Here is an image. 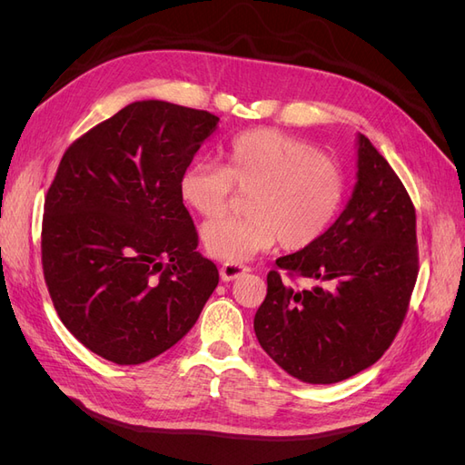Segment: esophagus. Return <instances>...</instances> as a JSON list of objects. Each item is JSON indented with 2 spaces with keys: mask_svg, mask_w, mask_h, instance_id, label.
<instances>
[{
  "mask_svg": "<svg viewBox=\"0 0 465 465\" xmlns=\"http://www.w3.org/2000/svg\"><path fill=\"white\" fill-rule=\"evenodd\" d=\"M248 272H250L248 267L241 265V263H223L221 265V279L223 281H234V279L242 277Z\"/></svg>",
  "mask_w": 465,
  "mask_h": 465,
  "instance_id": "1",
  "label": "esophagus"
}]
</instances>
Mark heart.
Listing matches in <instances>:
<instances>
[{
  "instance_id": "1",
  "label": "heart",
  "mask_w": 465,
  "mask_h": 465,
  "mask_svg": "<svg viewBox=\"0 0 465 465\" xmlns=\"http://www.w3.org/2000/svg\"><path fill=\"white\" fill-rule=\"evenodd\" d=\"M180 198L195 213L215 217L232 190L250 193L244 219L219 217L202 227L211 256L248 262L281 242L297 252L328 232L345 200L343 168L304 139L277 130H254L232 139L224 164L200 159L180 176Z\"/></svg>"
}]
</instances>
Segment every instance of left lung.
I'll use <instances>...</instances> for the list:
<instances>
[{
    "label": "left lung",
    "instance_id": "1",
    "mask_svg": "<svg viewBox=\"0 0 465 465\" xmlns=\"http://www.w3.org/2000/svg\"><path fill=\"white\" fill-rule=\"evenodd\" d=\"M275 263L330 285L297 291L267 273L254 331L281 369L335 384L384 355L410 306L419 254L410 193L369 137L357 135V184L343 213L318 242Z\"/></svg>",
    "mask_w": 465,
    "mask_h": 465
}]
</instances>
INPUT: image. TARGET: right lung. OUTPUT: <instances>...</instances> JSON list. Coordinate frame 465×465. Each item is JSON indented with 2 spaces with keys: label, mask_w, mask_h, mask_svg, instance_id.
I'll list each match as a JSON object with an SVG mask.
<instances>
[{
  "label": "right lung",
  "mask_w": 465,
  "mask_h": 465,
  "mask_svg": "<svg viewBox=\"0 0 465 465\" xmlns=\"http://www.w3.org/2000/svg\"><path fill=\"white\" fill-rule=\"evenodd\" d=\"M219 118L137 101L69 145L45 202L42 270L64 326L93 353L142 364L200 318L219 283L180 176Z\"/></svg>",
  "instance_id": "right-lung-1"
}]
</instances>
